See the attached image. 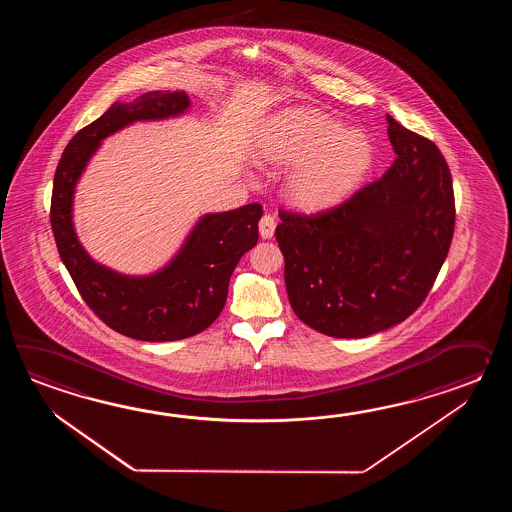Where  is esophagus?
<instances>
[{"label": "esophagus", "instance_id": "obj_1", "mask_svg": "<svg viewBox=\"0 0 512 512\" xmlns=\"http://www.w3.org/2000/svg\"><path fill=\"white\" fill-rule=\"evenodd\" d=\"M274 229H276V221L272 218L271 214H265L260 219V236L263 240H271L274 236Z\"/></svg>", "mask_w": 512, "mask_h": 512}]
</instances>
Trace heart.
I'll list each match as a JSON object with an SVG mask.
<instances>
[{"instance_id":"1","label":"heart","mask_w":512,"mask_h":512,"mask_svg":"<svg viewBox=\"0 0 512 512\" xmlns=\"http://www.w3.org/2000/svg\"><path fill=\"white\" fill-rule=\"evenodd\" d=\"M258 155L265 163L296 166L287 190L305 210L337 205L360 185L373 159L362 133L307 109L274 120L261 135Z\"/></svg>"}]
</instances>
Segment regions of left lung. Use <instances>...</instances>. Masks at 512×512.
Masks as SVG:
<instances>
[{
  "instance_id": "obj_1",
  "label": "left lung",
  "mask_w": 512,
  "mask_h": 512,
  "mask_svg": "<svg viewBox=\"0 0 512 512\" xmlns=\"http://www.w3.org/2000/svg\"><path fill=\"white\" fill-rule=\"evenodd\" d=\"M395 161L318 214L280 210L276 241L296 316L327 337L364 338L423 304L454 236L452 175L434 142L388 115Z\"/></svg>"
}]
</instances>
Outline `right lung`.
<instances>
[{"mask_svg": "<svg viewBox=\"0 0 512 512\" xmlns=\"http://www.w3.org/2000/svg\"><path fill=\"white\" fill-rule=\"evenodd\" d=\"M190 106L185 91H150L111 108L78 131L56 166L51 227L56 249L93 313L120 335L144 342H172L205 331L223 311L232 272L258 243L260 203L207 214L164 269L126 276L100 265L84 251L73 229V194L100 142L135 120L181 115Z\"/></svg>", "mask_w": 512, "mask_h": 512, "instance_id": "right-lung-1", "label": "right lung"}]
</instances>
